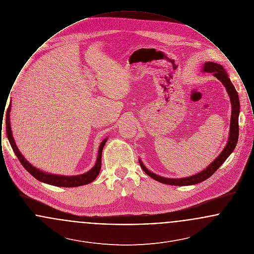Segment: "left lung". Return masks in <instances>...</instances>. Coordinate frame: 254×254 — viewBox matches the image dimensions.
Segmentation results:
<instances>
[{
    "mask_svg": "<svg viewBox=\"0 0 254 254\" xmlns=\"http://www.w3.org/2000/svg\"><path fill=\"white\" fill-rule=\"evenodd\" d=\"M203 70L205 72L212 73L216 78H218L222 82V84L225 85V87L227 88V91L230 95L232 109H231V118H230V137H229L228 144L224 148V150L221 152V154L206 169L195 174L193 176L187 177V178L170 179V178L161 177L159 175L154 174L153 172H150L140 161V165H141L142 169H144L145 173L149 177L153 178L154 180L160 182V183L172 185V186H190V185H195V184L205 181L221 167V165L227 160V158L230 156V153L234 150L236 144H237L238 136H239L238 116H239V110H240L239 97L237 94V91L232 85V83L230 82V78L226 72V70L224 69V67L221 64H218L216 63H212V62H207V63H205Z\"/></svg>",
    "mask_w": 254,
    "mask_h": 254,
    "instance_id": "8db88e82",
    "label": "left lung"
}]
</instances>
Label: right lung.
I'll list each match as a JSON object with an SVG mask.
<instances>
[{"label": "right lung", "mask_w": 254, "mask_h": 254, "mask_svg": "<svg viewBox=\"0 0 254 254\" xmlns=\"http://www.w3.org/2000/svg\"><path fill=\"white\" fill-rule=\"evenodd\" d=\"M9 112H10V106L8 107L7 109V113H6V134H7V138L9 140V143L12 146L13 151L15 152L16 156L19 159L20 163L23 165L24 169H26L33 177H35L37 180L39 181L44 182L46 184H49L52 186H56V187H63V188H74V187H79V186H83V185H87L91 182L94 181L96 179L100 170H101V165H102V151L103 148L106 145L107 139H105L99 147V151H98V157H97L96 164L93 167V169H90L88 172H86L85 174L82 175H77V176H61V175H52L49 174L46 172H43L36 168H34L33 166H31L25 159L24 156L21 154V152L19 151L17 145L14 142V138H13L12 132H11V128H10V122H9Z\"/></svg>", "instance_id": "add662e5"}]
</instances>
